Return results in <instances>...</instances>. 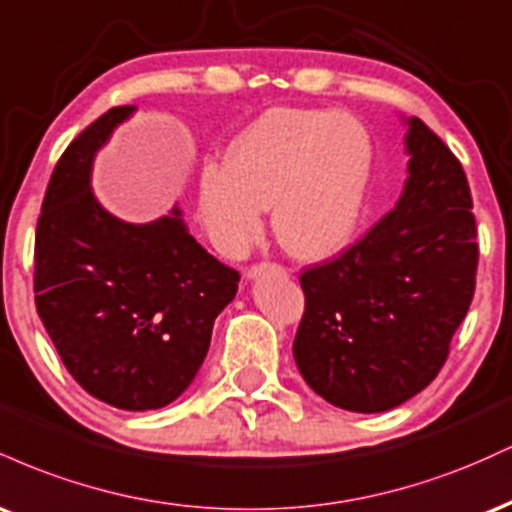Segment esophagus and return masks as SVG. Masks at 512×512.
<instances>
[{
	"mask_svg": "<svg viewBox=\"0 0 512 512\" xmlns=\"http://www.w3.org/2000/svg\"><path fill=\"white\" fill-rule=\"evenodd\" d=\"M267 272H284L279 264H269V262H260V264H252V267L245 272L248 279H257V276H264Z\"/></svg>",
	"mask_w": 512,
	"mask_h": 512,
	"instance_id": "34e87169",
	"label": "esophagus"
}]
</instances>
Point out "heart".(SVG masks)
<instances>
[{"label":"heart","mask_w":512,"mask_h":512,"mask_svg":"<svg viewBox=\"0 0 512 512\" xmlns=\"http://www.w3.org/2000/svg\"><path fill=\"white\" fill-rule=\"evenodd\" d=\"M373 175V139L346 113L272 108L223 151L221 170L199 180V214L211 240L238 255L274 207V233L298 260H330L354 243Z\"/></svg>","instance_id":"obj_1"}]
</instances>
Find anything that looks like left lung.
<instances>
[{"mask_svg": "<svg viewBox=\"0 0 512 512\" xmlns=\"http://www.w3.org/2000/svg\"><path fill=\"white\" fill-rule=\"evenodd\" d=\"M407 122V182L395 209L301 274L305 313L293 358L313 390L361 414L419 395L450 351L477 284V221L455 154L419 117Z\"/></svg>", "mask_w": 512, "mask_h": 512, "instance_id": "1", "label": "left lung"}]
</instances>
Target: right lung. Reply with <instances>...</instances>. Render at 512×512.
<instances>
[{"mask_svg": "<svg viewBox=\"0 0 512 512\" xmlns=\"http://www.w3.org/2000/svg\"><path fill=\"white\" fill-rule=\"evenodd\" d=\"M134 110L110 108L57 161L35 228L33 289L76 383L110 407L146 411L195 380L240 274L190 236L178 207L127 223L93 195V158Z\"/></svg>", "mask_w": 512, "mask_h": 512, "instance_id": "1", "label": "right lung"}]
</instances>
